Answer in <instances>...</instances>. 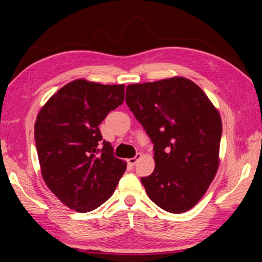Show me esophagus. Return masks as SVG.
Listing matches in <instances>:
<instances>
[{"mask_svg": "<svg viewBox=\"0 0 262 262\" xmlns=\"http://www.w3.org/2000/svg\"><path fill=\"white\" fill-rule=\"evenodd\" d=\"M141 158V154H137L136 155V157L135 158H130V159H127V164H129V166H135L136 164H137V161H138V159H140Z\"/></svg>", "mask_w": 262, "mask_h": 262, "instance_id": "esophagus-1", "label": "esophagus"}]
</instances>
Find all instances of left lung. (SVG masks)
I'll use <instances>...</instances> for the list:
<instances>
[{"label": "left lung", "instance_id": "8db88e82", "mask_svg": "<svg viewBox=\"0 0 262 262\" xmlns=\"http://www.w3.org/2000/svg\"><path fill=\"white\" fill-rule=\"evenodd\" d=\"M125 102L155 150V170L141 178L149 199L184 213L206 193L220 164L222 121L200 86L185 77L126 86Z\"/></svg>", "mask_w": 262, "mask_h": 262}]
</instances>
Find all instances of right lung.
I'll list each match as a JSON object with an SVG mask.
<instances>
[{"instance_id": "right-lung-1", "label": "right lung", "mask_w": 262, "mask_h": 262, "mask_svg": "<svg viewBox=\"0 0 262 262\" xmlns=\"http://www.w3.org/2000/svg\"><path fill=\"white\" fill-rule=\"evenodd\" d=\"M124 85L75 79L40 110L34 140L41 175L66 206L91 212L112 196L126 162L113 156L98 125L123 103Z\"/></svg>"}]
</instances>
